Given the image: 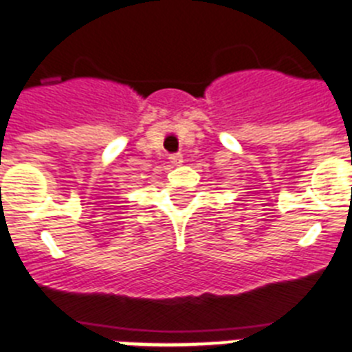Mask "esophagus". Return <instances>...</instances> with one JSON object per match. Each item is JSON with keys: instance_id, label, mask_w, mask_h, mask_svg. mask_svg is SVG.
<instances>
[{"instance_id": "obj_1", "label": "esophagus", "mask_w": 352, "mask_h": 352, "mask_svg": "<svg viewBox=\"0 0 352 352\" xmlns=\"http://www.w3.org/2000/svg\"><path fill=\"white\" fill-rule=\"evenodd\" d=\"M169 160H170V164H173L174 167H178V166H182V164H183V155H179V153L170 155Z\"/></svg>"}]
</instances>
